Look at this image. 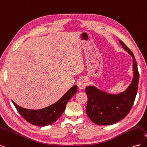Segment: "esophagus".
Listing matches in <instances>:
<instances>
[{
	"label": "esophagus",
	"instance_id": "esophagus-1",
	"mask_svg": "<svg viewBox=\"0 0 147 147\" xmlns=\"http://www.w3.org/2000/svg\"><path fill=\"white\" fill-rule=\"evenodd\" d=\"M88 84V82L86 79H82L80 81L78 82V86L79 89L80 90H83V89L85 88L86 85Z\"/></svg>",
	"mask_w": 147,
	"mask_h": 147
}]
</instances>
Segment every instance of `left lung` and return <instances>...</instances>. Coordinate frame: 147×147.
Here are the masks:
<instances>
[{
	"instance_id": "1",
	"label": "left lung",
	"mask_w": 147,
	"mask_h": 147,
	"mask_svg": "<svg viewBox=\"0 0 147 147\" xmlns=\"http://www.w3.org/2000/svg\"><path fill=\"white\" fill-rule=\"evenodd\" d=\"M119 42L132 57L134 77L126 90L118 94H109L93 86L85 88L88 96L86 114L93 123L99 125H111L125 118L134 104L137 92L139 74L135 57L125 44Z\"/></svg>"
}]
</instances>
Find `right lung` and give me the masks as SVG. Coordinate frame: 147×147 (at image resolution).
Wrapping results in <instances>:
<instances>
[{
    "label": "right lung",
    "mask_w": 147,
    "mask_h": 147,
    "mask_svg": "<svg viewBox=\"0 0 147 147\" xmlns=\"http://www.w3.org/2000/svg\"><path fill=\"white\" fill-rule=\"evenodd\" d=\"M77 91V86L71 88L55 104L40 110H31L21 107L12 101L18 113L29 123L35 126H46L55 123L64 112L66 104Z\"/></svg>",
    "instance_id": "obj_1"
}]
</instances>
